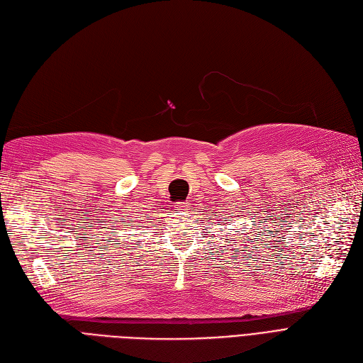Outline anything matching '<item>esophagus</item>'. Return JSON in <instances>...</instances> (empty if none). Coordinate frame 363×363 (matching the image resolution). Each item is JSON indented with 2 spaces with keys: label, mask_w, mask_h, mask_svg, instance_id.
<instances>
[{
  "label": "esophagus",
  "mask_w": 363,
  "mask_h": 363,
  "mask_svg": "<svg viewBox=\"0 0 363 363\" xmlns=\"http://www.w3.org/2000/svg\"><path fill=\"white\" fill-rule=\"evenodd\" d=\"M175 211H188V203H183V201H177L174 204Z\"/></svg>",
  "instance_id": "obj_1"
}]
</instances>
